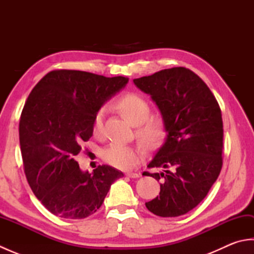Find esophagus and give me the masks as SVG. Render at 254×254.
Instances as JSON below:
<instances>
[{"label":"esophagus","mask_w":254,"mask_h":254,"mask_svg":"<svg viewBox=\"0 0 254 254\" xmlns=\"http://www.w3.org/2000/svg\"><path fill=\"white\" fill-rule=\"evenodd\" d=\"M126 175L130 178H138L139 177V174H137V172H127Z\"/></svg>","instance_id":"34e87169"}]
</instances>
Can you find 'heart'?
Wrapping results in <instances>:
<instances>
[{
  "instance_id": "1",
  "label": "heart",
  "mask_w": 254,
  "mask_h": 254,
  "mask_svg": "<svg viewBox=\"0 0 254 254\" xmlns=\"http://www.w3.org/2000/svg\"><path fill=\"white\" fill-rule=\"evenodd\" d=\"M120 110L134 126H138L136 135L147 145H155L161 138L165 131V122L160 115H149L148 101L141 95L127 93L121 96L116 102ZM104 128V112L99 110L94 118L93 131L97 136L101 135ZM145 150L139 146L113 143L102 154L105 161L118 169L130 170L144 158Z\"/></svg>"
}]
</instances>
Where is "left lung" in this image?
<instances>
[{"label": "left lung", "mask_w": 254, "mask_h": 254, "mask_svg": "<svg viewBox=\"0 0 254 254\" xmlns=\"http://www.w3.org/2000/svg\"><path fill=\"white\" fill-rule=\"evenodd\" d=\"M150 95L165 122L167 138L144 176L160 183L159 196L145 203L160 217L190 212L207 195L223 167L222 111L201 77L186 67L161 69L133 80Z\"/></svg>", "instance_id": "obj_1"}]
</instances>
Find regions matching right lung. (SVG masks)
Returning a JSON list of instances; mask_svg holds the SVG:
<instances>
[{"label": "right lung", "instance_id": "1", "mask_svg": "<svg viewBox=\"0 0 254 254\" xmlns=\"http://www.w3.org/2000/svg\"><path fill=\"white\" fill-rule=\"evenodd\" d=\"M127 83L74 69H55L31 90L19 120L24 171L37 198L59 217L82 219L97 212L111 185L123 174L98 166L79 169L75 156L93 136L96 113Z\"/></svg>", "mask_w": 254, "mask_h": 254}]
</instances>
